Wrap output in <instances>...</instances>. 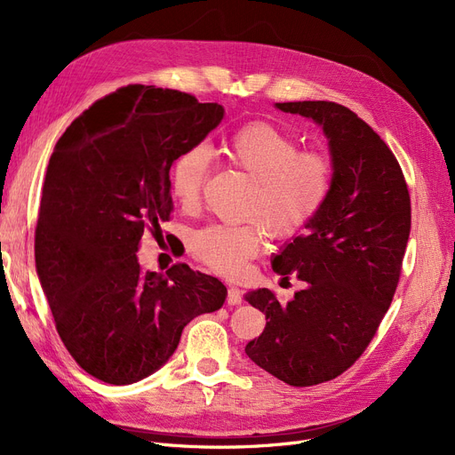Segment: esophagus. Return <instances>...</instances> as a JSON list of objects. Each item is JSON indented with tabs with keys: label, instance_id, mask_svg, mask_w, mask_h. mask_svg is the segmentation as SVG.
Returning <instances> with one entry per match:
<instances>
[{
	"label": "esophagus",
	"instance_id": "34e87169",
	"mask_svg": "<svg viewBox=\"0 0 455 455\" xmlns=\"http://www.w3.org/2000/svg\"><path fill=\"white\" fill-rule=\"evenodd\" d=\"M243 301L242 298V291L238 287H232V284H228V296H227V304L228 306H240Z\"/></svg>",
	"mask_w": 455,
	"mask_h": 455
}]
</instances>
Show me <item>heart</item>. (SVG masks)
I'll list each match as a JSON object with an SVG mask.
<instances>
[{
	"label": "heart",
	"instance_id": "obj_1",
	"mask_svg": "<svg viewBox=\"0 0 455 455\" xmlns=\"http://www.w3.org/2000/svg\"><path fill=\"white\" fill-rule=\"evenodd\" d=\"M225 156L251 180L238 225L212 223L191 234V253L210 270L236 275L270 236L289 240L321 213L333 185V166L321 151H299L294 134L270 122H249L230 134ZM210 157L204 146L183 149L171 166V193L185 212L200 206Z\"/></svg>",
	"mask_w": 455,
	"mask_h": 455
}]
</instances>
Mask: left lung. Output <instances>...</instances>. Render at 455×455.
Returning a JSON list of instances; mask_svg holds the SVG:
<instances>
[{
  "mask_svg": "<svg viewBox=\"0 0 455 455\" xmlns=\"http://www.w3.org/2000/svg\"><path fill=\"white\" fill-rule=\"evenodd\" d=\"M275 107L323 125L333 185L307 232L272 264L307 287L287 304L267 289L245 294L267 321L245 352L279 380L313 386L345 373L375 338L401 277L411 195L392 149L358 114L330 100Z\"/></svg>",
  "mask_w": 455,
  "mask_h": 455,
  "instance_id": "8db88e82",
  "label": "left lung"
}]
</instances>
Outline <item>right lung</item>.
<instances>
[{
	"label": "right lung",
	"instance_id": "add662e5",
	"mask_svg": "<svg viewBox=\"0 0 455 455\" xmlns=\"http://www.w3.org/2000/svg\"><path fill=\"white\" fill-rule=\"evenodd\" d=\"M191 93L129 84L61 134L43 183L36 264L60 338L108 384H132L174 355L183 328L217 311L227 287L176 262L142 272L146 232L171 219V166L223 120Z\"/></svg>",
	"mask_w": 455,
	"mask_h": 455
}]
</instances>
